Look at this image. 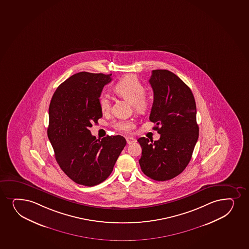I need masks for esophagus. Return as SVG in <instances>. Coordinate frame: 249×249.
I'll return each mask as SVG.
<instances>
[{
  "mask_svg": "<svg viewBox=\"0 0 249 249\" xmlns=\"http://www.w3.org/2000/svg\"><path fill=\"white\" fill-rule=\"evenodd\" d=\"M126 140L127 144H132L136 142V139L133 138H131V137H127V138H126Z\"/></svg>",
  "mask_w": 249,
  "mask_h": 249,
  "instance_id": "1",
  "label": "esophagus"
}]
</instances>
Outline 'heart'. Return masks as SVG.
Here are the masks:
<instances>
[{"label":"heart","instance_id":"heart-1","mask_svg":"<svg viewBox=\"0 0 249 249\" xmlns=\"http://www.w3.org/2000/svg\"><path fill=\"white\" fill-rule=\"evenodd\" d=\"M115 93L123 97L134 106L138 111H143L147 107V100L144 97L145 88L134 75H127L119 80L113 88ZM100 107L103 111H107L110 109L111 102L109 97L103 94L99 97ZM112 126L119 132H127L133 128V123L130 120L115 121Z\"/></svg>","mask_w":249,"mask_h":249}]
</instances>
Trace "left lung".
<instances>
[{
    "mask_svg": "<svg viewBox=\"0 0 249 249\" xmlns=\"http://www.w3.org/2000/svg\"><path fill=\"white\" fill-rule=\"evenodd\" d=\"M149 82L153 90L149 119L160 139H138L142 148L139 164L150 178L167 181L182 173L192 158L199 135L196 103L190 88L170 71H152Z\"/></svg>",
    "mask_w": 249,
    "mask_h": 249,
    "instance_id": "left-lung-1",
    "label": "left lung"
}]
</instances>
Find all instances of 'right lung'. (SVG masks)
<instances>
[{"label":"right lung","instance_id":"right-lung-1","mask_svg":"<svg viewBox=\"0 0 249 249\" xmlns=\"http://www.w3.org/2000/svg\"><path fill=\"white\" fill-rule=\"evenodd\" d=\"M111 74H74L53 94L47 136L62 171L77 184L92 187L111 174L126 139L107 136L97 140L89 128L103 117L99 97Z\"/></svg>","mask_w":249,"mask_h":249}]
</instances>
